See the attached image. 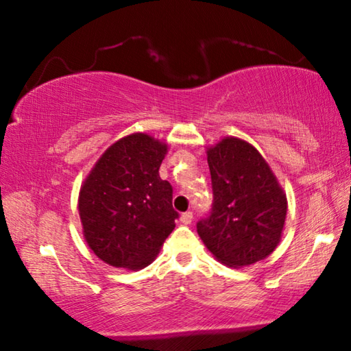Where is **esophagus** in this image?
I'll return each instance as SVG.
<instances>
[{
	"instance_id": "34e87169",
	"label": "esophagus",
	"mask_w": 351,
	"mask_h": 351,
	"mask_svg": "<svg viewBox=\"0 0 351 351\" xmlns=\"http://www.w3.org/2000/svg\"><path fill=\"white\" fill-rule=\"evenodd\" d=\"M191 220H193V214L191 213H184L180 215V222L184 225H190Z\"/></svg>"
}]
</instances>
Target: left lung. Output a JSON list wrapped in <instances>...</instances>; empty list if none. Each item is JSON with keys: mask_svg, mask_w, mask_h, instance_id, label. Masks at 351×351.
I'll return each mask as SVG.
<instances>
[{"mask_svg": "<svg viewBox=\"0 0 351 351\" xmlns=\"http://www.w3.org/2000/svg\"><path fill=\"white\" fill-rule=\"evenodd\" d=\"M214 203L196 223L206 247L227 267L261 262L281 241L287 214L285 190L256 147L223 137L208 148Z\"/></svg>", "mask_w": 351, "mask_h": 351, "instance_id": "1", "label": "left lung"}]
</instances>
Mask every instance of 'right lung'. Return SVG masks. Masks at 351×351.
I'll use <instances>...</instances> for the list:
<instances>
[{"mask_svg":"<svg viewBox=\"0 0 351 351\" xmlns=\"http://www.w3.org/2000/svg\"><path fill=\"white\" fill-rule=\"evenodd\" d=\"M167 143L134 132L110 145L86 177L78 210L88 246L117 268L155 261L176 227L172 186L160 177Z\"/></svg>","mask_w":351,"mask_h":351,"instance_id":"1","label":"right lung"}]
</instances>
